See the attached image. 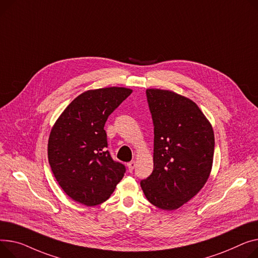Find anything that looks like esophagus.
Segmentation results:
<instances>
[{"label":"esophagus","mask_w":258,"mask_h":258,"mask_svg":"<svg viewBox=\"0 0 258 258\" xmlns=\"http://www.w3.org/2000/svg\"><path fill=\"white\" fill-rule=\"evenodd\" d=\"M135 167H136V162L135 161H132V162L127 163V169H128L130 172H132Z\"/></svg>","instance_id":"obj_1"}]
</instances>
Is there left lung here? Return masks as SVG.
I'll return each instance as SVG.
<instances>
[{
	"instance_id": "8db88e82",
	"label": "left lung",
	"mask_w": 258,
	"mask_h": 258,
	"mask_svg": "<svg viewBox=\"0 0 258 258\" xmlns=\"http://www.w3.org/2000/svg\"><path fill=\"white\" fill-rule=\"evenodd\" d=\"M153 122V171L140 184L147 200L172 211L192 199L212 171L215 136L191 99L173 91L147 89Z\"/></svg>"
}]
</instances>
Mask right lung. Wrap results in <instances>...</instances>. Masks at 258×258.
<instances>
[{
    "label": "right lung",
    "instance_id": "obj_1",
    "mask_svg": "<svg viewBox=\"0 0 258 258\" xmlns=\"http://www.w3.org/2000/svg\"><path fill=\"white\" fill-rule=\"evenodd\" d=\"M133 91L109 87L76 97L50 131L47 157L62 190L77 202L93 207L105 202L125 173L112 159L104 130L108 117Z\"/></svg>",
    "mask_w": 258,
    "mask_h": 258
}]
</instances>
